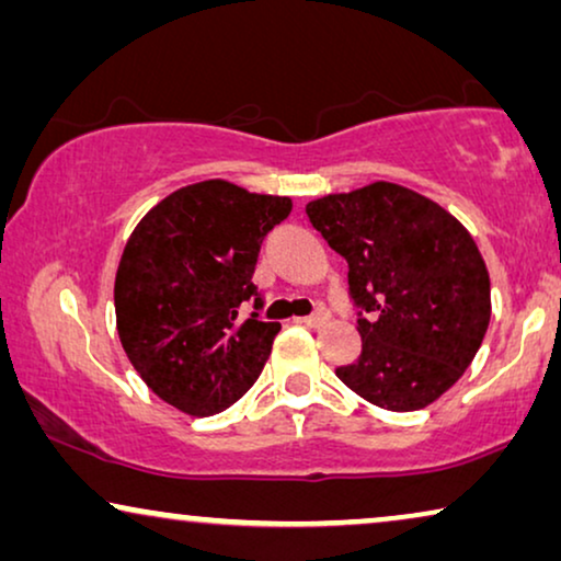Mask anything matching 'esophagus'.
Instances as JSON below:
<instances>
[{
    "label": "esophagus",
    "instance_id": "34e87169",
    "mask_svg": "<svg viewBox=\"0 0 561 561\" xmlns=\"http://www.w3.org/2000/svg\"><path fill=\"white\" fill-rule=\"evenodd\" d=\"M327 319H329V311L324 309V306H319L317 311L309 313V317H304L301 321L306 327H321V324H327Z\"/></svg>",
    "mask_w": 561,
    "mask_h": 561
}]
</instances>
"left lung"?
<instances>
[{
	"label": "left lung",
	"mask_w": 561,
	"mask_h": 561,
	"mask_svg": "<svg viewBox=\"0 0 561 561\" xmlns=\"http://www.w3.org/2000/svg\"><path fill=\"white\" fill-rule=\"evenodd\" d=\"M306 217L347 260L363 336L336 378L388 411H419L447 393L490 321V278L470 232L439 204L386 181L309 202Z\"/></svg>",
	"instance_id": "1"
}]
</instances>
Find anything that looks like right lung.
<instances>
[{
	"label": "right lung",
	"mask_w": 561,
	"mask_h": 561,
	"mask_svg": "<svg viewBox=\"0 0 561 561\" xmlns=\"http://www.w3.org/2000/svg\"><path fill=\"white\" fill-rule=\"evenodd\" d=\"M288 211L286 196L202 181L165 196L129 234L114 278L117 332L165 403L211 416L257 380L280 324L260 319L265 298L252 273L265 234Z\"/></svg>",
	"instance_id": "add662e5"
}]
</instances>
